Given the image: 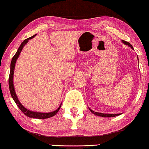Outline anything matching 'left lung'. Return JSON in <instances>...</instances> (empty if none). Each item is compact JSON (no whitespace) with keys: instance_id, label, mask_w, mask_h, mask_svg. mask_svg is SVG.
Masks as SVG:
<instances>
[{"instance_id":"8db88e82","label":"left lung","mask_w":149,"mask_h":149,"mask_svg":"<svg viewBox=\"0 0 149 149\" xmlns=\"http://www.w3.org/2000/svg\"><path fill=\"white\" fill-rule=\"evenodd\" d=\"M122 42L126 44V45H128V46H130L131 47L132 49H133V47L132 45L130 44L127 41H122ZM90 109V108H89ZM90 111H91L92 113H94L95 115H98V116H100V117H115V116H117V115H119L120 114H106V113H97V112H94L93 111H92L91 109H90Z\"/></svg>"}]
</instances>
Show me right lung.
Instances as JSON below:
<instances>
[{
  "label": "right lung",
  "instance_id": "1",
  "mask_svg": "<svg viewBox=\"0 0 149 149\" xmlns=\"http://www.w3.org/2000/svg\"><path fill=\"white\" fill-rule=\"evenodd\" d=\"M34 36H36V34H35V35L31 36V37H30V38H26L25 40H24V41L21 44L20 47H18L17 52H16L15 55L13 56L12 62H11L10 72V77H9V87H10V93H11V95H12L13 100H14V102H15L16 104H17L18 107L20 108V110H21V111L23 112V113L25 114V115H26V116L29 117H32V118H36V119H46V118H49V117L54 116V115H56V114L57 113V112L59 111L61 106L57 108V109L56 110V111H54L53 112H50V113H38V112H34V111H29V110H27V108H25V107H24V106L22 105L21 103H20L19 100H18L17 96H16V95L15 93V91H14V84H13V76H14V67H15V63H16V60H17L18 56H19L20 53H21L22 49H23L24 45H25V44L27 43V41H28L29 39H30V38H32Z\"/></svg>",
  "mask_w": 149,
  "mask_h": 149
}]
</instances>
